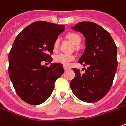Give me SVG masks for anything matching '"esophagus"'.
<instances>
[{"instance_id":"34e87169","label":"esophagus","mask_w":126,"mask_h":126,"mask_svg":"<svg viewBox=\"0 0 126 126\" xmlns=\"http://www.w3.org/2000/svg\"><path fill=\"white\" fill-rule=\"evenodd\" d=\"M63 68H64V70H66L68 69V67H67V66H63Z\"/></svg>"}]
</instances>
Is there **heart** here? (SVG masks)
<instances>
[{
	"instance_id": "heart-1",
	"label": "heart",
	"mask_w": 126,
	"mask_h": 126,
	"mask_svg": "<svg viewBox=\"0 0 126 126\" xmlns=\"http://www.w3.org/2000/svg\"><path fill=\"white\" fill-rule=\"evenodd\" d=\"M67 38L75 46H79L81 43V37L76 33H69L67 35ZM60 45V38H56L54 43V48L55 50L59 47ZM75 57L73 55L67 54L65 53H60L56 55L54 58V61L57 63H61L65 66H68L73 60H74Z\"/></svg>"
}]
</instances>
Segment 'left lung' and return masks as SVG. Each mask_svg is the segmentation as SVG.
I'll use <instances>...</instances> for the list:
<instances>
[{"instance_id": "left-lung-1", "label": "left lung", "mask_w": 126, "mask_h": 126, "mask_svg": "<svg viewBox=\"0 0 126 126\" xmlns=\"http://www.w3.org/2000/svg\"><path fill=\"white\" fill-rule=\"evenodd\" d=\"M84 36L85 50L78 61L85 72L73 68L74 79L70 88L77 98L86 102L101 100L110 89L117 68V48L110 34L91 22H82L72 27Z\"/></svg>"}]
</instances>
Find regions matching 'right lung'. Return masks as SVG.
Returning <instances> with one entry per match:
<instances>
[{"label":"right lung","mask_w":126,"mask_h":126,"mask_svg":"<svg viewBox=\"0 0 126 126\" xmlns=\"http://www.w3.org/2000/svg\"><path fill=\"white\" fill-rule=\"evenodd\" d=\"M65 25L45 21L33 22L16 36L9 53V72L16 92L25 102L38 105L51 95L54 83L64 73L61 63L49 67L42 61H52L54 43Z\"/></svg>","instance_id":"obj_1"}]
</instances>
